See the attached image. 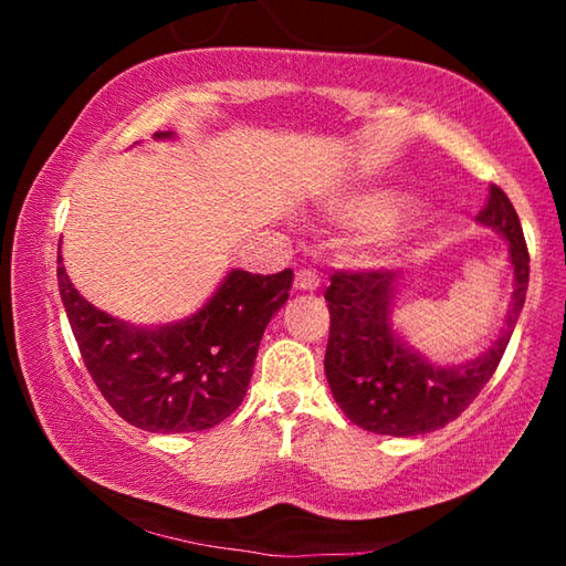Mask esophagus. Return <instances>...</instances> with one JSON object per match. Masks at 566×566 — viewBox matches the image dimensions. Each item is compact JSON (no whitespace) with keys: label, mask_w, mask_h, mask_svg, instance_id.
Here are the masks:
<instances>
[{"label":"esophagus","mask_w":566,"mask_h":566,"mask_svg":"<svg viewBox=\"0 0 566 566\" xmlns=\"http://www.w3.org/2000/svg\"><path fill=\"white\" fill-rule=\"evenodd\" d=\"M294 286L300 292H317L319 290V276L312 270H300L294 276Z\"/></svg>","instance_id":"obj_1"}]
</instances>
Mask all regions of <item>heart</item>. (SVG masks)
<instances>
[{"label":"heart","mask_w":566,"mask_h":566,"mask_svg":"<svg viewBox=\"0 0 566 566\" xmlns=\"http://www.w3.org/2000/svg\"><path fill=\"white\" fill-rule=\"evenodd\" d=\"M411 207V199L401 191L371 187L359 191H347L337 202V214L347 227L359 232H377L397 222Z\"/></svg>","instance_id":"obj_1"}]
</instances>
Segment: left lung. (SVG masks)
I'll list each match as a JSON object with an SVG mask.
<instances>
[{
  "instance_id": "left-lung-1",
  "label": "left lung",
  "mask_w": 566,
  "mask_h": 566,
  "mask_svg": "<svg viewBox=\"0 0 566 566\" xmlns=\"http://www.w3.org/2000/svg\"><path fill=\"white\" fill-rule=\"evenodd\" d=\"M476 222L506 239L514 292L506 324L492 347L464 364H434L411 349L391 327L397 296L395 270L334 272L324 300L329 304V342L324 354L334 401L354 424L375 434L417 437L442 429L472 405L492 379L510 344L530 284V252L510 197L492 185Z\"/></svg>"
}]
</instances>
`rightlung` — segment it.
Returning a JSON list of instances; mask_svg holds the SVG:
<instances>
[{
	"mask_svg": "<svg viewBox=\"0 0 566 566\" xmlns=\"http://www.w3.org/2000/svg\"><path fill=\"white\" fill-rule=\"evenodd\" d=\"M171 139V132H157ZM292 270H232L202 310L165 327H134L74 290L56 254V280L94 385L145 432H202L242 405L266 324L290 300Z\"/></svg>",
	"mask_w": 566,
	"mask_h": 566,
	"instance_id": "1",
	"label": "right lung"
}]
</instances>
